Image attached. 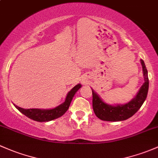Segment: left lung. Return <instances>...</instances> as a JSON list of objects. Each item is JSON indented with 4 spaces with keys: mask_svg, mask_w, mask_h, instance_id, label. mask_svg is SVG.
<instances>
[{
    "mask_svg": "<svg viewBox=\"0 0 158 158\" xmlns=\"http://www.w3.org/2000/svg\"><path fill=\"white\" fill-rule=\"evenodd\" d=\"M140 62L142 66L145 82L139 89L135 97L128 103L123 105L117 104L114 106L107 104L101 99L98 93L91 88L93 93V108L98 118L106 121H121L131 118L138 111L146 99L149 86L148 71L145 62L142 59H141Z\"/></svg>",
    "mask_w": 158,
    "mask_h": 158,
    "instance_id": "8db88e82",
    "label": "left lung"
}]
</instances>
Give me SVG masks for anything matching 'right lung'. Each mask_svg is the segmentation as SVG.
Returning <instances> with one entry per match:
<instances>
[{"instance_id":"add662e5","label":"right lung","mask_w":158,"mask_h":158,"mask_svg":"<svg viewBox=\"0 0 158 158\" xmlns=\"http://www.w3.org/2000/svg\"><path fill=\"white\" fill-rule=\"evenodd\" d=\"M81 87V84H78L74 86V87L67 93L65 102L56 108H50V109H40V108H20L15 104L14 106L20 111L25 114V116L29 118L30 119L38 122H48L50 120H55L56 118H60L65 114L70 106L71 102L75 93Z\"/></svg>"}]
</instances>
